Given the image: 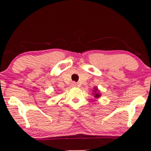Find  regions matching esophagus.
I'll return each mask as SVG.
<instances>
[{
    "label": "esophagus",
    "instance_id": "34e87169",
    "mask_svg": "<svg viewBox=\"0 0 151 151\" xmlns=\"http://www.w3.org/2000/svg\"><path fill=\"white\" fill-rule=\"evenodd\" d=\"M77 83H76V82H72L71 83V86H77Z\"/></svg>",
    "mask_w": 151,
    "mask_h": 151
}]
</instances>
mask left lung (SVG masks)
I'll return each mask as SVG.
<instances>
[{
	"instance_id": "1",
	"label": "left lung",
	"mask_w": 151,
	"mask_h": 151,
	"mask_svg": "<svg viewBox=\"0 0 151 151\" xmlns=\"http://www.w3.org/2000/svg\"><path fill=\"white\" fill-rule=\"evenodd\" d=\"M93 94L94 98L96 99H98L101 97L100 91L98 89V88L97 87V86H94V88H93Z\"/></svg>"
}]
</instances>
